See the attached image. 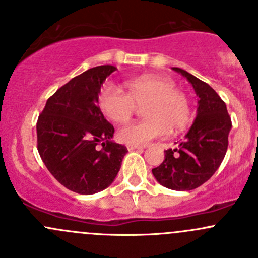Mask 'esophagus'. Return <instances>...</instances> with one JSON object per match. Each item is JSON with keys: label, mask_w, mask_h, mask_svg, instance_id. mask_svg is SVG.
I'll list each match as a JSON object with an SVG mask.
<instances>
[{"label": "esophagus", "mask_w": 258, "mask_h": 258, "mask_svg": "<svg viewBox=\"0 0 258 258\" xmlns=\"http://www.w3.org/2000/svg\"><path fill=\"white\" fill-rule=\"evenodd\" d=\"M127 150H128V151H135V150H144V147H141V146L127 145Z\"/></svg>", "instance_id": "34e87169"}]
</instances>
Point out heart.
Returning <instances> with one entry per match:
<instances>
[{
	"label": "heart",
	"mask_w": 258,
	"mask_h": 258,
	"mask_svg": "<svg viewBox=\"0 0 258 258\" xmlns=\"http://www.w3.org/2000/svg\"><path fill=\"white\" fill-rule=\"evenodd\" d=\"M126 92L107 82L98 92V107L114 123H127L137 106H144L145 119L122 127L117 139L122 144L144 146L165 136L168 130H183L191 121V103L173 81L153 75L136 77L124 82Z\"/></svg>",
	"instance_id": "heart-1"
}]
</instances>
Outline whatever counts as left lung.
Returning <instances> with one entry per match:
<instances>
[{
  "mask_svg": "<svg viewBox=\"0 0 258 258\" xmlns=\"http://www.w3.org/2000/svg\"><path fill=\"white\" fill-rule=\"evenodd\" d=\"M173 70L194 86L200 98L197 116L179 147L166 150L165 160L152 173L167 188L191 191L209 181L222 163L232 122L226 103L210 85L184 70Z\"/></svg>",
  "mask_w": 258,
  "mask_h": 258,
  "instance_id": "obj_1",
  "label": "left lung"
}]
</instances>
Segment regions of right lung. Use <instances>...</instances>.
I'll use <instances>...</instances> for the list:
<instances>
[{
	"label": "right lung",
	"instance_id": "add662e5",
	"mask_svg": "<svg viewBox=\"0 0 258 258\" xmlns=\"http://www.w3.org/2000/svg\"><path fill=\"white\" fill-rule=\"evenodd\" d=\"M116 70L105 64L74 77L38 116V153L51 175L76 194L92 195L110 186L127 152L111 141L114 128L97 102L101 85Z\"/></svg>",
	"mask_w": 258,
	"mask_h": 258
}]
</instances>
